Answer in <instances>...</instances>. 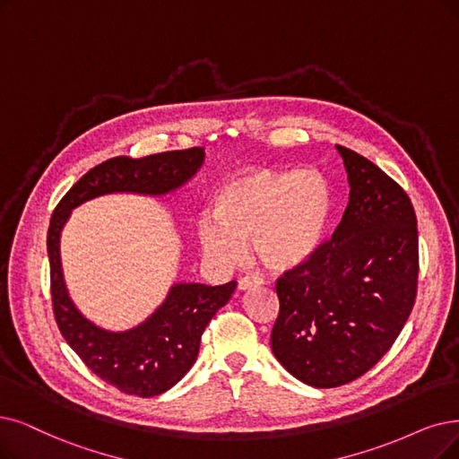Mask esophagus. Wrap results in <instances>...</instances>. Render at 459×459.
Returning <instances> with one entry per match:
<instances>
[{
    "label": "esophagus",
    "mask_w": 459,
    "mask_h": 459,
    "mask_svg": "<svg viewBox=\"0 0 459 459\" xmlns=\"http://www.w3.org/2000/svg\"><path fill=\"white\" fill-rule=\"evenodd\" d=\"M262 284H264V281H262L260 277H254V274H247V277H243V279L239 281V290H241V291H247V290H250V288L262 286Z\"/></svg>",
    "instance_id": "1"
}]
</instances>
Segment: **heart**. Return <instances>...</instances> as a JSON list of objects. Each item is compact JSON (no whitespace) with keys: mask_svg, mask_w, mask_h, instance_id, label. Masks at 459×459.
I'll list each match as a JSON object with an SVG mask.
<instances>
[{"mask_svg":"<svg viewBox=\"0 0 459 459\" xmlns=\"http://www.w3.org/2000/svg\"><path fill=\"white\" fill-rule=\"evenodd\" d=\"M332 190L313 169H247L228 178L214 195V212L197 220V237L209 258L231 264L243 243L273 271L307 262L320 247L329 216Z\"/></svg>","mask_w":459,"mask_h":459,"instance_id":"1","label":"heart"}]
</instances>
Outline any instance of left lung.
<instances>
[{
    "label": "left lung",
    "instance_id": "8db88e82",
    "mask_svg": "<svg viewBox=\"0 0 459 459\" xmlns=\"http://www.w3.org/2000/svg\"><path fill=\"white\" fill-rule=\"evenodd\" d=\"M351 197L332 239L277 281L271 348L315 388L352 382L386 354L418 288V228L407 192L378 166L337 144Z\"/></svg>",
    "mask_w": 459,
    "mask_h": 459
}]
</instances>
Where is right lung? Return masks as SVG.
<instances>
[{"mask_svg": "<svg viewBox=\"0 0 459 459\" xmlns=\"http://www.w3.org/2000/svg\"><path fill=\"white\" fill-rule=\"evenodd\" d=\"M204 160L205 152L199 146L139 160L111 158L77 180L50 218L47 252L54 318L86 368L127 395H160L190 371L201 335L216 310L230 301L237 282L173 284L166 301L144 322L127 332H107L84 318L69 298L60 262V233L71 211L84 201L118 192L166 195L185 186L204 166Z\"/></svg>", "mask_w": 459, "mask_h": 459, "instance_id": "add662e5", "label": "right lung"}]
</instances>
